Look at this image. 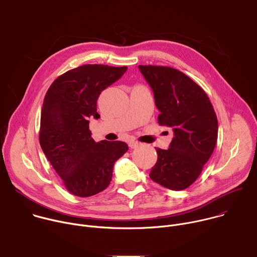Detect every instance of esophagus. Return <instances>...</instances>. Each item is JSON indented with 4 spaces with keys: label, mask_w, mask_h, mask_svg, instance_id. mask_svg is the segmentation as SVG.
Wrapping results in <instances>:
<instances>
[{
    "label": "esophagus",
    "mask_w": 257,
    "mask_h": 257,
    "mask_svg": "<svg viewBox=\"0 0 257 257\" xmlns=\"http://www.w3.org/2000/svg\"><path fill=\"white\" fill-rule=\"evenodd\" d=\"M128 144H129V146H130L131 149H137L138 146H140V143L137 142V141H135V140H130V141L128 142Z\"/></svg>",
    "instance_id": "34e87169"
}]
</instances>
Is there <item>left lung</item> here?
I'll return each mask as SVG.
<instances>
[{"instance_id": "8db88e82", "label": "left lung", "mask_w": 257, "mask_h": 257, "mask_svg": "<svg viewBox=\"0 0 257 257\" xmlns=\"http://www.w3.org/2000/svg\"><path fill=\"white\" fill-rule=\"evenodd\" d=\"M154 91L159 124L173 128L168 150L156 149L150 177L171 190L186 189L196 181L217 139V119L205 91L181 71L164 66H138Z\"/></svg>"}]
</instances>
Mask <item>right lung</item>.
<instances>
[{"label":"right lung","mask_w":257,"mask_h":257,"mask_svg":"<svg viewBox=\"0 0 257 257\" xmlns=\"http://www.w3.org/2000/svg\"><path fill=\"white\" fill-rule=\"evenodd\" d=\"M127 67L83 65L59 76L48 89L42 108L40 143L67 190L88 197L104 190L113 168L127 151L122 141L91 138L89 119H98L100 92L119 80Z\"/></svg>","instance_id":"right-lung-1"}]
</instances>
